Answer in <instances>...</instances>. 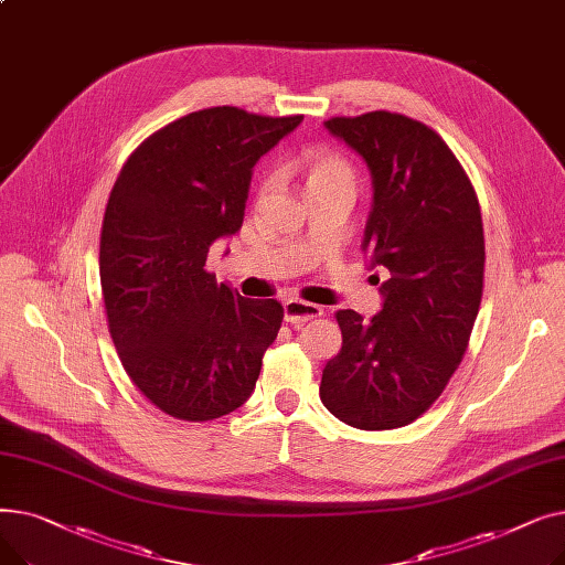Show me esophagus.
<instances>
[{
  "label": "esophagus",
  "instance_id": "obj_1",
  "mask_svg": "<svg viewBox=\"0 0 565 565\" xmlns=\"http://www.w3.org/2000/svg\"><path fill=\"white\" fill-rule=\"evenodd\" d=\"M320 316H322V307H318V305L302 302V300H286L284 302V318L290 324H302V322H309Z\"/></svg>",
  "mask_w": 565,
  "mask_h": 565
}]
</instances>
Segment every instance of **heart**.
<instances>
[{
    "instance_id": "1",
    "label": "heart",
    "mask_w": 565,
    "mask_h": 565,
    "mask_svg": "<svg viewBox=\"0 0 565 565\" xmlns=\"http://www.w3.org/2000/svg\"><path fill=\"white\" fill-rule=\"evenodd\" d=\"M298 167L305 175L307 192L354 185L352 167L330 148H307L298 160Z\"/></svg>"
}]
</instances>
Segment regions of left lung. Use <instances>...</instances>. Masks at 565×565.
Wrapping results in <instances>:
<instances>
[{"label":"left lung","instance_id":"8db88e82","mask_svg":"<svg viewBox=\"0 0 565 565\" xmlns=\"http://www.w3.org/2000/svg\"><path fill=\"white\" fill-rule=\"evenodd\" d=\"M324 128L369 167L362 252L387 281L371 320L337 313L343 343L320 401L352 428L392 430L435 403L467 350L483 295L481 207L451 148L414 118L371 111Z\"/></svg>","mask_w":565,"mask_h":565}]
</instances>
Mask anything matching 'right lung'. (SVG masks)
<instances>
[{
  "label": "right lung",
  "mask_w": 565,
  "mask_h": 565,
  "mask_svg": "<svg viewBox=\"0 0 565 565\" xmlns=\"http://www.w3.org/2000/svg\"><path fill=\"white\" fill-rule=\"evenodd\" d=\"M300 124L192 111L148 137L116 178L100 235L109 334L137 390L175 419L211 422L254 394L284 307L217 284L205 258L241 231L256 162Z\"/></svg>",
  "instance_id": "right-lung-1"
}]
</instances>
